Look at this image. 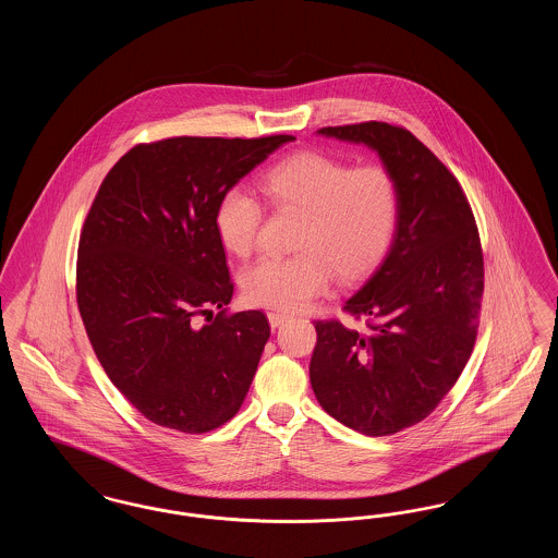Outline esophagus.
<instances>
[{"mask_svg": "<svg viewBox=\"0 0 558 558\" xmlns=\"http://www.w3.org/2000/svg\"><path fill=\"white\" fill-rule=\"evenodd\" d=\"M267 319H269L271 328H278V326H282L289 319V316L282 314V312H267Z\"/></svg>", "mask_w": 558, "mask_h": 558, "instance_id": "esophagus-1", "label": "esophagus"}]
</instances>
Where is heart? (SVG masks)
Returning <instances> with one entry per match:
<instances>
[{"instance_id": "b5f03b06", "label": "heart", "mask_w": 558, "mask_h": 558, "mask_svg": "<svg viewBox=\"0 0 558 558\" xmlns=\"http://www.w3.org/2000/svg\"><path fill=\"white\" fill-rule=\"evenodd\" d=\"M274 211L301 217L289 259L266 257L240 274L242 296L257 307L299 310L328 289L366 276L389 251L399 217L396 175L380 162L303 150L271 165L259 180ZM264 209L242 187L226 190L213 213L221 246L248 257Z\"/></svg>"}]
</instances>
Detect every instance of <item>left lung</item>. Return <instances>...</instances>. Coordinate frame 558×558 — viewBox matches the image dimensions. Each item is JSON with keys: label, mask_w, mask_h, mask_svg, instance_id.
Returning a JSON list of instances; mask_svg holds the SVG:
<instances>
[{"label": "left lung", "mask_w": 558, "mask_h": 558, "mask_svg": "<svg viewBox=\"0 0 558 558\" xmlns=\"http://www.w3.org/2000/svg\"><path fill=\"white\" fill-rule=\"evenodd\" d=\"M378 153L399 187L398 230L383 264L343 305L360 332L316 319L310 364L319 405L339 423L393 435L450 393L477 341L483 253L475 215L450 169L399 125L322 128Z\"/></svg>", "instance_id": "obj_1"}]
</instances>
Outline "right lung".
I'll use <instances>...</instances> for the list:
<instances>
[{
    "instance_id": "right-lung-1",
    "label": "right lung",
    "mask_w": 558,
    "mask_h": 558,
    "mask_svg": "<svg viewBox=\"0 0 558 558\" xmlns=\"http://www.w3.org/2000/svg\"><path fill=\"white\" fill-rule=\"evenodd\" d=\"M291 140L137 144L100 184L81 230L77 305L108 378L155 425L201 435L246 398L269 324L257 310L228 314L234 284L213 213ZM203 315L207 325L197 324Z\"/></svg>"
}]
</instances>
